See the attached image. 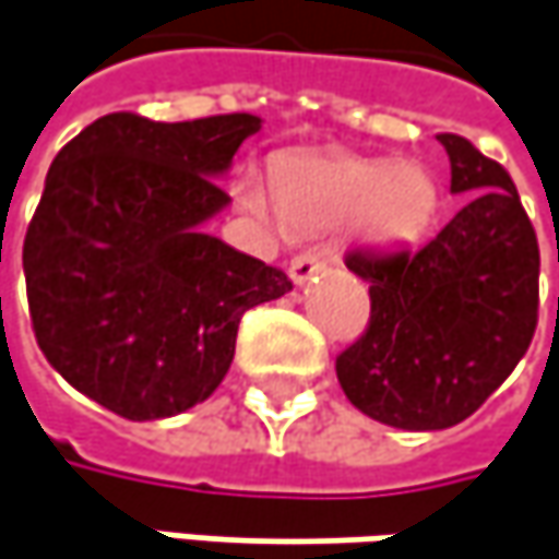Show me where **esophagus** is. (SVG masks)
<instances>
[{"label":"esophagus","instance_id":"34e87169","mask_svg":"<svg viewBox=\"0 0 559 559\" xmlns=\"http://www.w3.org/2000/svg\"><path fill=\"white\" fill-rule=\"evenodd\" d=\"M323 261L314 254V251H301L298 258H293V264H289V276H293L295 286H305L314 273H321Z\"/></svg>","mask_w":559,"mask_h":559}]
</instances>
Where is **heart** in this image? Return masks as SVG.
I'll return each instance as SVG.
<instances>
[{
    "label": "heart",
    "instance_id": "b5f03b06",
    "mask_svg": "<svg viewBox=\"0 0 559 559\" xmlns=\"http://www.w3.org/2000/svg\"><path fill=\"white\" fill-rule=\"evenodd\" d=\"M276 200L261 179L245 176L236 201L254 219L289 226L293 233H318L355 223L374 241H415L437 213V182L418 163L330 156L301 159L276 173Z\"/></svg>",
    "mask_w": 559,
    "mask_h": 559
}]
</instances>
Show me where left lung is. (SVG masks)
Masks as SVG:
<instances>
[{"label": "left lung", "instance_id": "8db88e82", "mask_svg": "<svg viewBox=\"0 0 559 559\" xmlns=\"http://www.w3.org/2000/svg\"><path fill=\"white\" fill-rule=\"evenodd\" d=\"M437 141L465 207L418 251L346 258L371 286V321L336 377L358 412L403 431L465 421L513 374L538 323L542 258L516 185L460 134Z\"/></svg>", "mask_w": 559, "mask_h": 559}]
</instances>
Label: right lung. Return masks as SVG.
Segmentation results:
<instances>
[{
	"mask_svg": "<svg viewBox=\"0 0 559 559\" xmlns=\"http://www.w3.org/2000/svg\"><path fill=\"white\" fill-rule=\"evenodd\" d=\"M254 131L248 112H112L49 166L24 238L34 333L78 393L128 421L204 403L233 365L241 314L293 289L283 270L204 233Z\"/></svg>",
	"mask_w": 559,
	"mask_h": 559,
	"instance_id": "1",
	"label": "right lung"
}]
</instances>
